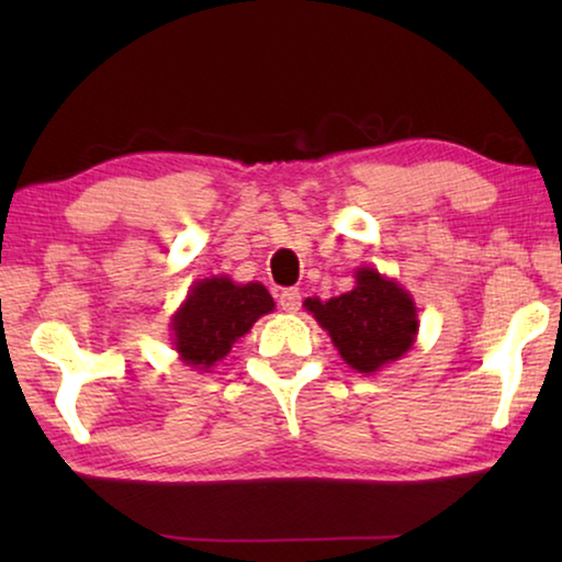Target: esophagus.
<instances>
[{"label":"esophagus","mask_w":562,"mask_h":562,"mask_svg":"<svg viewBox=\"0 0 562 562\" xmlns=\"http://www.w3.org/2000/svg\"><path fill=\"white\" fill-rule=\"evenodd\" d=\"M279 304L283 312H299L302 306V291L299 289H283L279 294Z\"/></svg>","instance_id":"obj_1"}]
</instances>
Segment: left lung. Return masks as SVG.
I'll return each instance as SVG.
<instances>
[{
  "mask_svg": "<svg viewBox=\"0 0 562 562\" xmlns=\"http://www.w3.org/2000/svg\"><path fill=\"white\" fill-rule=\"evenodd\" d=\"M356 281L348 294L329 302L306 299L304 306L333 337L345 363L373 373L412 348L419 327L417 312L409 294L373 268H360Z\"/></svg>",
  "mask_w": 562,
  "mask_h": 562,
  "instance_id": "obj_1",
  "label": "left lung"
}]
</instances>
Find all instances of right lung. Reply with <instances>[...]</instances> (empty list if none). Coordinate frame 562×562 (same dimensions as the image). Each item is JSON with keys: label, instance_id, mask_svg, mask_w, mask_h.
I'll list each match as a JSON object with an SVG mask.
<instances>
[{"label": "right lung", "instance_id": "1", "mask_svg": "<svg viewBox=\"0 0 562 562\" xmlns=\"http://www.w3.org/2000/svg\"><path fill=\"white\" fill-rule=\"evenodd\" d=\"M271 310L273 299L260 283L237 286L229 279H206L191 289L173 317L176 350L189 366L210 368Z\"/></svg>", "mask_w": 562, "mask_h": 562}]
</instances>
